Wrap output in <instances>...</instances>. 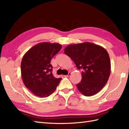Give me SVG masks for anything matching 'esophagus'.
Here are the masks:
<instances>
[{
	"label": "esophagus",
	"instance_id": "1",
	"mask_svg": "<svg viewBox=\"0 0 129 129\" xmlns=\"http://www.w3.org/2000/svg\"><path fill=\"white\" fill-rule=\"evenodd\" d=\"M71 72H69V74H68L67 75H64V77H69L71 75Z\"/></svg>",
	"mask_w": 129,
	"mask_h": 129
}]
</instances>
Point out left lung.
Here are the masks:
<instances>
[{
    "mask_svg": "<svg viewBox=\"0 0 129 129\" xmlns=\"http://www.w3.org/2000/svg\"><path fill=\"white\" fill-rule=\"evenodd\" d=\"M64 53L82 70V80L76 85L79 91L86 96L99 93L110 75L111 61L107 51L100 46L85 42L68 46Z\"/></svg>",
    "mask_w": 129,
    "mask_h": 129,
    "instance_id": "left-lung-1",
    "label": "left lung"
}]
</instances>
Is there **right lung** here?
<instances>
[{"instance_id": "right-lung-1", "label": "right lung", "mask_w": 129, "mask_h": 129, "mask_svg": "<svg viewBox=\"0 0 129 129\" xmlns=\"http://www.w3.org/2000/svg\"><path fill=\"white\" fill-rule=\"evenodd\" d=\"M61 47L57 43H39L29 49L23 57L21 65L23 82L36 96H49L60 83L61 78H57L53 75L51 61Z\"/></svg>"}]
</instances>
